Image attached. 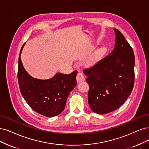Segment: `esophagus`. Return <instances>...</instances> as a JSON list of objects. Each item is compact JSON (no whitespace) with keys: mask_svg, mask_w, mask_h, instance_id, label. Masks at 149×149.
<instances>
[{"mask_svg":"<svg viewBox=\"0 0 149 149\" xmlns=\"http://www.w3.org/2000/svg\"><path fill=\"white\" fill-rule=\"evenodd\" d=\"M84 80H85V77L84 74L81 72H78L77 75V81L79 82H80V81H84Z\"/></svg>","mask_w":149,"mask_h":149,"instance_id":"obj_1","label":"esophagus"}]
</instances>
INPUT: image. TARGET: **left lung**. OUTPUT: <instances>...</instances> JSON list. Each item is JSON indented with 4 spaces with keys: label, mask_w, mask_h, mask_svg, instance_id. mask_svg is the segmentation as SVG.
Segmentation results:
<instances>
[{
    "label": "left lung",
    "mask_w": 149,
    "mask_h": 149,
    "mask_svg": "<svg viewBox=\"0 0 149 149\" xmlns=\"http://www.w3.org/2000/svg\"><path fill=\"white\" fill-rule=\"evenodd\" d=\"M115 44L111 53L84 70L89 85V106L97 114L119 108L133 90L134 84V54L122 33L113 29Z\"/></svg>",
    "instance_id": "left-lung-1"
}]
</instances>
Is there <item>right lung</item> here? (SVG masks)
<instances>
[{"label":"right lung","mask_w":149,"mask_h":149,"mask_svg":"<svg viewBox=\"0 0 149 149\" xmlns=\"http://www.w3.org/2000/svg\"><path fill=\"white\" fill-rule=\"evenodd\" d=\"M18 60V80L20 91L25 101L34 111L47 117L60 114L64 109L70 91L77 85V70L69 75L58 73L48 80L32 77L22 64L20 54Z\"/></svg>","instance_id":"obj_1"}]
</instances>
